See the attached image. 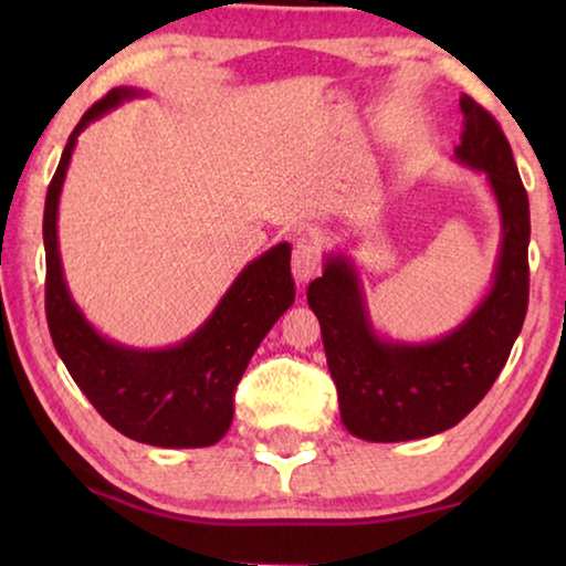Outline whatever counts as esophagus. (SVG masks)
Here are the masks:
<instances>
[{
  "label": "esophagus",
  "instance_id": "34e87169",
  "mask_svg": "<svg viewBox=\"0 0 566 566\" xmlns=\"http://www.w3.org/2000/svg\"><path fill=\"white\" fill-rule=\"evenodd\" d=\"M291 268L293 277H296L298 283H308L322 270V250L316 244L306 242V239H301V242L293 247Z\"/></svg>",
  "mask_w": 566,
  "mask_h": 566
}]
</instances>
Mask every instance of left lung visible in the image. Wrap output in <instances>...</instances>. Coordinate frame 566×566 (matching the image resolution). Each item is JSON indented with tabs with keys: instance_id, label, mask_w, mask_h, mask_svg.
Returning <instances> with one entry per match:
<instances>
[{
	"instance_id": "obj_1",
	"label": "left lung",
	"mask_w": 566,
	"mask_h": 566,
	"mask_svg": "<svg viewBox=\"0 0 566 566\" xmlns=\"http://www.w3.org/2000/svg\"><path fill=\"white\" fill-rule=\"evenodd\" d=\"M463 134L453 157L486 175L497 198L502 242L492 289L436 343H391L370 327L353 262L329 254L306 298L322 327L339 417L355 438L399 443L459 424L497 381L528 312V192L500 123L461 97Z\"/></svg>"
}]
</instances>
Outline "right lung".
<instances>
[{
  "mask_svg": "<svg viewBox=\"0 0 566 566\" xmlns=\"http://www.w3.org/2000/svg\"><path fill=\"white\" fill-rule=\"evenodd\" d=\"M136 95L130 87H115L97 99L76 123L61 154L43 211L45 319L66 370L115 430L146 446L203 448L227 436L247 363L293 304L291 244H277L250 262L203 327L180 345L134 350L99 335L69 296L56 234L59 196L76 136Z\"/></svg>",
  "mask_w": 566,
  "mask_h": 566,
  "instance_id": "add662e5",
  "label": "right lung"
}]
</instances>
